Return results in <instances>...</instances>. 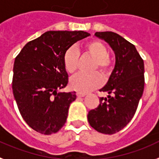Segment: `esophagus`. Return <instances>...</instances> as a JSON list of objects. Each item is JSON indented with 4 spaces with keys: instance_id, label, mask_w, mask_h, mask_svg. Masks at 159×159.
I'll use <instances>...</instances> for the list:
<instances>
[{
    "instance_id": "34e87169",
    "label": "esophagus",
    "mask_w": 159,
    "mask_h": 159,
    "mask_svg": "<svg viewBox=\"0 0 159 159\" xmlns=\"http://www.w3.org/2000/svg\"><path fill=\"white\" fill-rule=\"evenodd\" d=\"M86 95L85 93H76V96L78 97V98H83V97H84V96Z\"/></svg>"
}]
</instances>
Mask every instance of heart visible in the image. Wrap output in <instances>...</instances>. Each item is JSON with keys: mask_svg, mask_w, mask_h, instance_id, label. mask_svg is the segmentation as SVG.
<instances>
[{"mask_svg": "<svg viewBox=\"0 0 159 159\" xmlns=\"http://www.w3.org/2000/svg\"><path fill=\"white\" fill-rule=\"evenodd\" d=\"M85 53L95 59L93 71L99 70L103 76L110 75L112 69V64L109 57L107 47L102 42L98 40H91L84 44ZM80 52L76 47L71 46L67 48L63 55V65L66 70L74 74L77 70L79 63ZM102 78L98 73L91 75L78 74L72 77L70 80V89L80 93H88L98 89L102 85Z\"/></svg>", "mask_w": 159, "mask_h": 159, "instance_id": "1", "label": "heart"}]
</instances>
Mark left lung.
Wrapping results in <instances>:
<instances>
[{
  "label": "left lung",
  "mask_w": 159,
  "mask_h": 159,
  "mask_svg": "<svg viewBox=\"0 0 159 159\" xmlns=\"http://www.w3.org/2000/svg\"><path fill=\"white\" fill-rule=\"evenodd\" d=\"M95 36L111 46L115 56V68L101 92L107 93L100 104L88 114V121L104 134L119 132L133 118L145 85L144 61L135 45L112 31L96 32Z\"/></svg>",
  "instance_id": "1"
}]
</instances>
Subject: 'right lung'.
<instances>
[{
  "label": "right lung",
  "instance_id": "1",
  "mask_svg": "<svg viewBox=\"0 0 159 159\" xmlns=\"http://www.w3.org/2000/svg\"><path fill=\"white\" fill-rule=\"evenodd\" d=\"M84 31H48L26 44L14 60L13 93L24 121L36 132H58L66 121L75 92L59 90L68 84L63 55L89 36Z\"/></svg>",
  "mask_w": 159,
  "mask_h": 159
}]
</instances>
